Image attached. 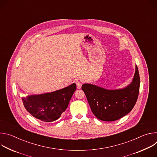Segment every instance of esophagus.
<instances>
[{
  "label": "esophagus",
  "instance_id": "1",
  "mask_svg": "<svg viewBox=\"0 0 157 157\" xmlns=\"http://www.w3.org/2000/svg\"><path fill=\"white\" fill-rule=\"evenodd\" d=\"M76 86H77V88L78 89H81V86L82 85V83L81 81H76Z\"/></svg>",
  "mask_w": 157,
  "mask_h": 157
}]
</instances>
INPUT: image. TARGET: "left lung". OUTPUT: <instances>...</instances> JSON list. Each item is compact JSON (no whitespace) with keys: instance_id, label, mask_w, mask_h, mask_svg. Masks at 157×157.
Listing matches in <instances>:
<instances>
[{"instance_id":"obj_1","label":"left lung","mask_w":157,"mask_h":157,"mask_svg":"<svg viewBox=\"0 0 157 157\" xmlns=\"http://www.w3.org/2000/svg\"><path fill=\"white\" fill-rule=\"evenodd\" d=\"M82 90L94 115L104 121H114L128 114L135 105L139 93L140 76L137 65L132 82L122 89H107L84 84Z\"/></svg>"}]
</instances>
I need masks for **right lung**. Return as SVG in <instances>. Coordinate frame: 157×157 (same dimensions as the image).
I'll use <instances>...</instances> for the list:
<instances>
[{"label": "right lung", "mask_w": 157, "mask_h": 157, "mask_svg": "<svg viewBox=\"0 0 157 157\" xmlns=\"http://www.w3.org/2000/svg\"><path fill=\"white\" fill-rule=\"evenodd\" d=\"M76 89V85L73 83L52 93L22 97L21 100L32 116L43 122H51L59 119L65 111Z\"/></svg>", "instance_id": "right-lung-1"}]
</instances>
